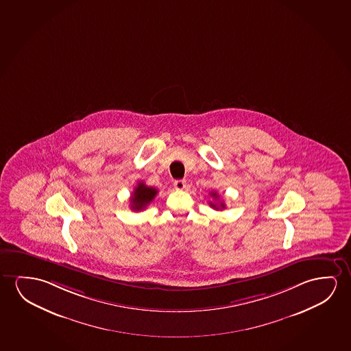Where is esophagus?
<instances>
[{
    "label": "esophagus",
    "instance_id": "obj_1",
    "mask_svg": "<svg viewBox=\"0 0 351 351\" xmlns=\"http://www.w3.org/2000/svg\"><path fill=\"white\" fill-rule=\"evenodd\" d=\"M173 187L178 189V191H182V189H186V181L184 180H176L173 182Z\"/></svg>",
    "mask_w": 351,
    "mask_h": 351
}]
</instances>
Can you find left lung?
<instances>
[{"mask_svg": "<svg viewBox=\"0 0 351 351\" xmlns=\"http://www.w3.org/2000/svg\"><path fill=\"white\" fill-rule=\"evenodd\" d=\"M211 195H213V197H214L215 199L219 198V194L216 193V192H211ZM208 204H210V206H211V208H216V210H219V206H217V204L211 203V202H210V203ZM219 206H221V208H224V204H219Z\"/></svg>", "mask_w": 351, "mask_h": 351, "instance_id": "left-lung-1", "label": "left lung"}]
</instances>
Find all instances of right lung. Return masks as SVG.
<instances>
[{
	"label": "right lung",
	"mask_w": 351,
	"mask_h": 351,
	"mask_svg": "<svg viewBox=\"0 0 351 351\" xmlns=\"http://www.w3.org/2000/svg\"><path fill=\"white\" fill-rule=\"evenodd\" d=\"M157 193L158 191L154 187H148L143 182L137 183V186L132 194V200H130L132 210L141 211L143 208H146V206L152 202Z\"/></svg>",
	"instance_id": "right-lung-1"
}]
</instances>
